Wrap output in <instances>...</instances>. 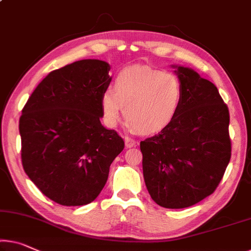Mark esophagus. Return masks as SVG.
Here are the masks:
<instances>
[{
	"label": "esophagus",
	"mask_w": 251,
	"mask_h": 251,
	"mask_svg": "<svg viewBox=\"0 0 251 251\" xmlns=\"http://www.w3.org/2000/svg\"><path fill=\"white\" fill-rule=\"evenodd\" d=\"M125 142H126V148L136 147V145H137L136 140H133V139H131L129 137H125Z\"/></svg>",
	"instance_id": "34e87169"
}]
</instances>
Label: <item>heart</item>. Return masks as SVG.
Listing matches in <instances>:
<instances>
[{"label": "heart", "mask_w": 251, "mask_h": 251, "mask_svg": "<svg viewBox=\"0 0 251 251\" xmlns=\"http://www.w3.org/2000/svg\"><path fill=\"white\" fill-rule=\"evenodd\" d=\"M182 100L183 87L176 75L149 66H132L115 77L114 91L103 92L101 106L109 126H117L125 111L131 129L155 133L174 120Z\"/></svg>", "instance_id": "b5f03b06"}]
</instances>
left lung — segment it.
Masks as SVG:
<instances>
[{
    "label": "left lung",
    "instance_id": "8db88e82",
    "mask_svg": "<svg viewBox=\"0 0 251 251\" xmlns=\"http://www.w3.org/2000/svg\"><path fill=\"white\" fill-rule=\"evenodd\" d=\"M175 73L183 87L178 113L140 142L146 186L167 209L192 206L211 195L231 158L229 109L217 86L191 68Z\"/></svg>",
    "mask_w": 251,
    "mask_h": 251
}]
</instances>
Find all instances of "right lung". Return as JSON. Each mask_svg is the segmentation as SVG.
<instances>
[{
    "label": "right lung",
    "instance_id": "add662e5",
    "mask_svg": "<svg viewBox=\"0 0 251 251\" xmlns=\"http://www.w3.org/2000/svg\"><path fill=\"white\" fill-rule=\"evenodd\" d=\"M109 71L105 61L83 59L50 72L22 109L23 169L42 194L60 205L93 202L125 148L117 131L100 121Z\"/></svg>",
    "mask_w": 251,
    "mask_h": 251
}]
</instances>
